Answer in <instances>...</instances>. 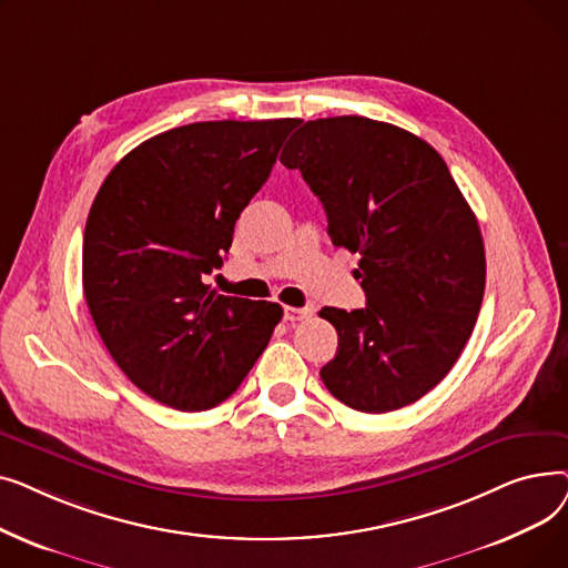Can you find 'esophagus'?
<instances>
[{
	"label": "esophagus",
	"instance_id": "1",
	"mask_svg": "<svg viewBox=\"0 0 568 568\" xmlns=\"http://www.w3.org/2000/svg\"><path fill=\"white\" fill-rule=\"evenodd\" d=\"M313 315V308H294V306H285L283 311V317L285 322H300V320H306Z\"/></svg>",
	"mask_w": 568,
	"mask_h": 568
}]
</instances>
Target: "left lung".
<instances>
[{"instance_id": "8db88e82", "label": "left lung", "mask_w": 568, "mask_h": 568, "mask_svg": "<svg viewBox=\"0 0 568 568\" xmlns=\"http://www.w3.org/2000/svg\"><path fill=\"white\" fill-rule=\"evenodd\" d=\"M281 163L320 197L334 246L359 253L366 308H322L338 332L320 377L352 409L382 414L426 396L454 368L479 317V223L435 149L368 116L306 122Z\"/></svg>"}]
</instances>
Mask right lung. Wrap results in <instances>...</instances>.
Masks as SVG:
<instances>
[{"instance_id":"obj_1","label":"right lung","mask_w":568,"mask_h":568,"mask_svg":"<svg viewBox=\"0 0 568 568\" xmlns=\"http://www.w3.org/2000/svg\"><path fill=\"white\" fill-rule=\"evenodd\" d=\"M300 119L195 122L149 138L105 176L82 239V290L124 375L168 407L230 398L283 308L212 290L234 223Z\"/></svg>"}]
</instances>
